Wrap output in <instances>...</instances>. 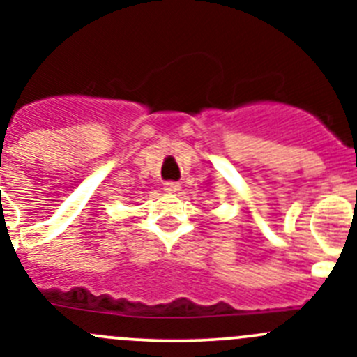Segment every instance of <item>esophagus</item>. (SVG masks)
<instances>
[{"instance_id":"1","label":"esophagus","mask_w":357,"mask_h":357,"mask_svg":"<svg viewBox=\"0 0 357 357\" xmlns=\"http://www.w3.org/2000/svg\"><path fill=\"white\" fill-rule=\"evenodd\" d=\"M179 188H181V186H179V183H176V181H165V183H163V190L171 192V194H174V192H179Z\"/></svg>"}]
</instances>
